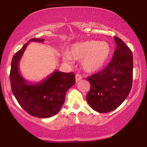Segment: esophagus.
I'll return each instance as SVG.
<instances>
[{
    "label": "esophagus",
    "mask_w": 147,
    "mask_h": 147,
    "mask_svg": "<svg viewBox=\"0 0 147 147\" xmlns=\"http://www.w3.org/2000/svg\"><path fill=\"white\" fill-rule=\"evenodd\" d=\"M82 79V75H79V74H77V75H75V79H76V82H78V81L81 80V79Z\"/></svg>",
    "instance_id": "obj_1"
}]
</instances>
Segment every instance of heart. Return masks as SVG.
Wrapping results in <instances>:
<instances>
[{
  "mask_svg": "<svg viewBox=\"0 0 147 147\" xmlns=\"http://www.w3.org/2000/svg\"><path fill=\"white\" fill-rule=\"evenodd\" d=\"M111 54V47L107 42L86 41L76 43L71 46L70 54H63V59L72 64V61L82 60V66L85 71L93 72L104 65Z\"/></svg>",
  "mask_w": 147,
  "mask_h": 147,
  "instance_id": "1",
  "label": "heart"
}]
</instances>
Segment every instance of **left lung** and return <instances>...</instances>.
<instances>
[{"mask_svg":"<svg viewBox=\"0 0 147 147\" xmlns=\"http://www.w3.org/2000/svg\"><path fill=\"white\" fill-rule=\"evenodd\" d=\"M112 60L102 70L87 77L90 90L87 102L93 110L109 113L116 109L129 95L133 84V53L117 36Z\"/></svg>","mask_w":147,"mask_h":147,"instance_id":"left-lung-1","label":"left lung"}]
</instances>
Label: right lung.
<instances>
[{
  "label": "right lung",
  "mask_w": 147,
  "mask_h": 147,
  "mask_svg": "<svg viewBox=\"0 0 147 147\" xmlns=\"http://www.w3.org/2000/svg\"><path fill=\"white\" fill-rule=\"evenodd\" d=\"M30 41L43 43L44 39L34 38ZM28 43H25L11 60L9 74L11 92L28 113L36 117H51L63 106L67 90L75 84V76L73 72L56 70L41 83L28 84L18 70V63Z\"/></svg>",
  "instance_id": "obj_1"
}]
</instances>
